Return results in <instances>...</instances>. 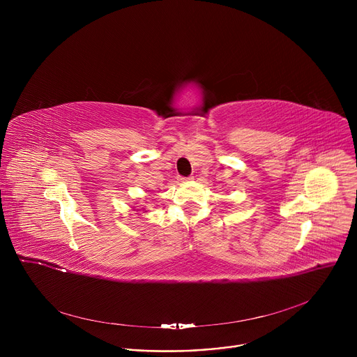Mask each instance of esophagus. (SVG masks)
Here are the masks:
<instances>
[{"label": "esophagus", "instance_id": "esophagus-1", "mask_svg": "<svg viewBox=\"0 0 357 357\" xmlns=\"http://www.w3.org/2000/svg\"><path fill=\"white\" fill-rule=\"evenodd\" d=\"M189 179H192V176H181V178H179L181 182H185V181H189Z\"/></svg>", "mask_w": 357, "mask_h": 357}]
</instances>
